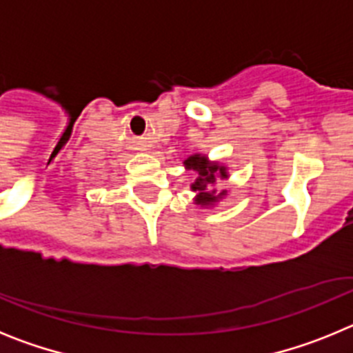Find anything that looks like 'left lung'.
Masks as SVG:
<instances>
[{
    "mask_svg": "<svg viewBox=\"0 0 353 353\" xmlns=\"http://www.w3.org/2000/svg\"><path fill=\"white\" fill-rule=\"evenodd\" d=\"M183 164H185L189 170L198 171V179L192 183V191L198 192V198H196L198 203L207 205L210 203V201H215V198H219V196L224 194V192H221L219 196H214L212 194L214 191L208 192V187L215 182L217 173L221 174V179H226L228 176L224 168H219L217 164H208L207 159L199 157V155H192V157H189L187 161H183Z\"/></svg>",
    "mask_w": 353,
    "mask_h": 353,
    "instance_id": "left-lung-1",
    "label": "left lung"
}]
</instances>
